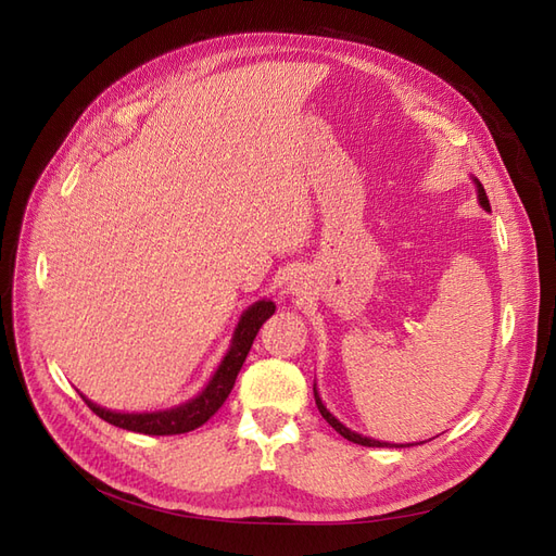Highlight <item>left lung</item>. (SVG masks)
Here are the masks:
<instances>
[{
	"instance_id": "left-lung-1",
	"label": "left lung",
	"mask_w": 556,
	"mask_h": 556,
	"mask_svg": "<svg viewBox=\"0 0 556 556\" xmlns=\"http://www.w3.org/2000/svg\"><path fill=\"white\" fill-rule=\"evenodd\" d=\"M476 180V188H478V199H480V206L484 208V211H490V199H486V192H484V188H482V182L478 180V178H473ZM313 392H315V403H317V410H319V415H323L327 422L339 431L343 439H348V441H352V443H357V445H366V447H410L413 443H408V445H392V443H382V441H376V439H366V435H362V433H355V431H350L345 425H341L339 419H336L327 408H325V403H323V399H319V394H317V390L313 387Z\"/></svg>"
}]
</instances>
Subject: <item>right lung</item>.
Returning <instances> with one entry per match:
<instances>
[{
    "label": "right lung",
    "mask_w": 556,
    "mask_h": 556,
    "mask_svg": "<svg viewBox=\"0 0 556 556\" xmlns=\"http://www.w3.org/2000/svg\"><path fill=\"white\" fill-rule=\"evenodd\" d=\"M276 313L274 301H257L252 304L239 319V327L233 331L231 345L227 350L225 359L217 366V371L208 380V384L201 390L194 399H190L182 406L169 408V410H160V413H115L106 410L97 403L88 401L83 396V401L88 403V408L104 419V422L121 427L127 431H137V433H148V435H174V433H188L217 413V408L227 401L233 382H237V376L241 371V366L248 357V352L252 348V341L260 331V327L266 323L268 317Z\"/></svg>",
    "instance_id": "right-lung-1"
}]
</instances>
